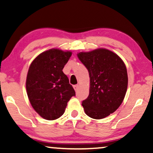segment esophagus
I'll list each match as a JSON object with an SVG mask.
<instances>
[{
	"mask_svg": "<svg viewBox=\"0 0 153 153\" xmlns=\"http://www.w3.org/2000/svg\"><path fill=\"white\" fill-rule=\"evenodd\" d=\"M78 87H79V85H73V88H74L75 90H78Z\"/></svg>",
	"mask_w": 153,
	"mask_h": 153,
	"instance_id": "esophagus-1",
	"label": "esophagus"
}]
</instances>
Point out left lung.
I'll list each match as a JSON object with an SVG mask.
<instances>
[{
	"label": "left lung",
	"mask_w": 153,
	"mask_h": 153,
	"mask_svg": "<svg viewBox=\"0 0 153 153\" xmlns=\"http://www.w3.org/2000/svg\"><path fill=\"white\" fill-rule=\"evenodd\" d=\"M78 56L90 78L88 97L82 101L85 113L93 119H102L117 110L123 103L128 85L125 63L106 49L80 52Z\"/></svg>",
	"instance_id": "1"
}]
</instances>
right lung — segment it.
Returning a JSON list of instances; mask_svg holds the SVG:
<instances>
[{
  "instance_id": "right-lung-1",
  "label": "right lung",
  "mask_w": 153,
  "mask_h": 153,
  "mask_svg": "<svg viewBox=\"0 0 153 153\" xmlns=\"http://www.w3.org/2000/svg\"><path fill=\"white\" fill-rule=\"evenodd\" d=\"M72 52L58 49L45 51L33 61L26 78V91L34 110L44 119L54 120L64 113L75 96L63 68Z\"/></svg>"
}]
</instances>
